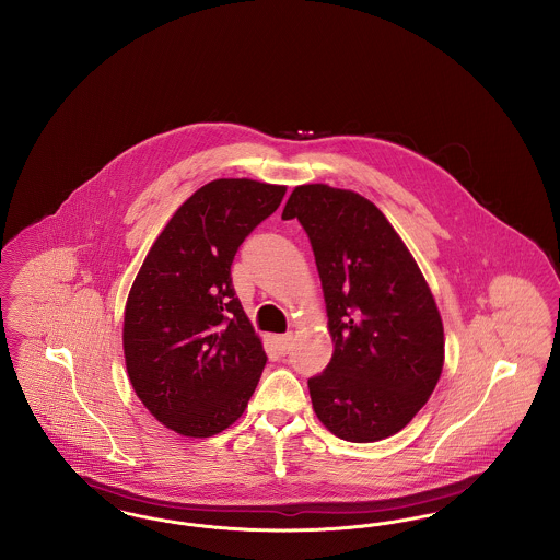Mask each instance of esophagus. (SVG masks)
I'll return each instance as SVG.
<instances>
[{"mask_svg": "<svg viewBox=\"0 0 560 560\" xmlns=\"http://www.w3.org/2000/svg\"><path fill=\"white\" fill-rule=\"evenodd\" d=\"M292 331H288V334H283V336H279V338H277V347H279V350H281V354H288V352L292 350Z\"/></svg>", "mask_w": 560, "mask_h": 560, "instance_id": "esophagus-1", "label": "esophagus"}]
</instances>
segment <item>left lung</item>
Listing matches in <instances>:
<instances>
[{
	"mask_svg": "<svg viewBox=\"0 0 560 560\" xmlns=\"http://www.w3.org/2000/svg\"><path fill=\"white\" fill-rule=\"evenodd\" d=\"M281 218H298L308 235L334 340L329 365L308 377L317 418L352 443L397 434L443 372V320L427 279L359 192L302 185Z\"/></svg>",
	"mask_w": 560,
	"mask_h": 560,
	"instance_id": "1",
	"label": "left lung"
}]
</instances>
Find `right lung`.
Wrapping results in <instances>:
<instances>
[{
  "label": "right lung",
  "mask_w": 560,
  "mask_h": 560,
  "mask_svg": "<svg viewBox=\"0 0 560 560\" xmlns=\"http://www.w3.org/2000/svg\"><path fill=\"white\" fill-rule=\"evenodd\" d=\"M283 195L285 187L247 178L199 188L136 275L124 319L128 375L144 407L183 436L231 427L267 365L231 267L241 243Z\"/></svg>",
  "instance_id": "1"
}]
</instances>
